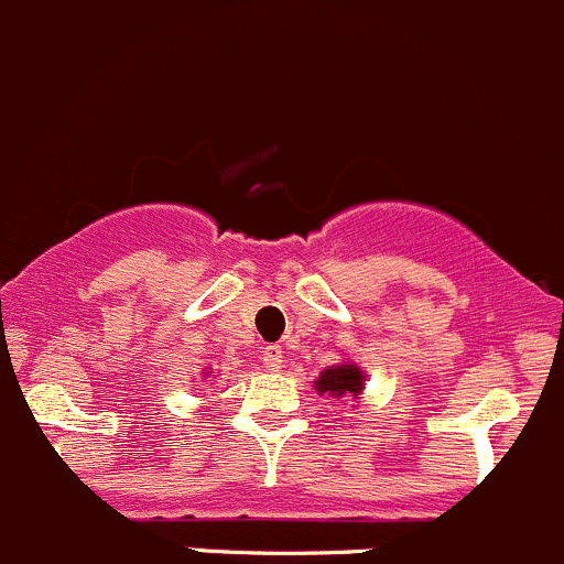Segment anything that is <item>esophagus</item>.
<instances>
[{
    "label": "esophagus",
    "instance_id": "34e87169",
    "mask_svg": "<svg viewBox=\"0 0 564 564\" xmlns=\"http://www.w3.org/2000/svg\"><path fill=\"white\" fill-rule=\"evenodd\" d=\"M282 347L280 345H269L263 347V364L269 371H280L282 369Z\"/></svg>",
    "mask_w": 564,
    "mask_h": 564
}]
</instances>
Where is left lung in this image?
<instances>
[{
  "mask_svg": "<svg viewBox=\"0 0 564 564\" xmlns=\"http://www.w3.org/2000/svg\"><path fill=\"white\" fill-rule=\"evenodd\" d=\"M315 391L328 393V397L341 399V397H352L358 399L364 391V371L356 367V364L345 361L339 367H328L321 371V377L315 380Z\"/></svg>",
  "mask_w": 564,
  "mask_h": 564,
  "instance_id": "left-lung-1",
  "label": "left lung"
}]
</instances>
